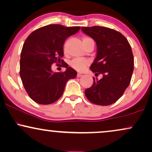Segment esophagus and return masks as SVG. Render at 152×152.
<instances>
[{"label": "esophagus", "mask_w": 152, "mask_h": 152, "mask_svg": "<svg viewBox=\"0 0 152 152\" xmlns=\"http://www.w3.org/2000/svg\"><path fill=\"white\" fill-rule=\"evenodd\" d=\"M82 76V74H80V73H78V74H77V77H78V78L80 77V76Z\"/></svg>", "instance_id": "obj_1"}]
</instances>
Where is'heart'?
Returning a JSON list of instances; mask_svg holds the SVG:
<instances>
[{
  "instance_id": "b5f03b06",
  "label": "heart",
  "mask_w": 152,
  "mask_h": 152,
  "mask_svg": "<svg viewBox=\"0 0 152 152\" xmlns=\"http://www.w3.org/2000/svg\"><path fill=\"white\" fill-rule=\"evenodd\" d=\"M90 39H91V38L90 37L84 36V37L83 38V42L84 43ZM88 64H89V61L83 59H72L70 62L71 67L74 69L75 70L78 71V72H81V71L83 70Z\"/></svg>"
}]
</instances>
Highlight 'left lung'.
I'll list each match as a JSON object with an SVG mask.
<instances>
[{"label":"left lung","mask_w":152,"mask_h":152,"mask_svg":"<svg viewBox=\"0 0 152 152\" xmlns=\"http://www.w3.org/2000/svg\"><path fill=\"white\" fill-rule=\"evenodd\" d=\"M93 38L97 47V56L90 69L100 80L93 77V84L85 90L92 103L107 106L116 102L129 86L134 69V58L127 38L117 31L104 26L81 27Z\"/></svg>","instance_id":"1"}]
</instances>
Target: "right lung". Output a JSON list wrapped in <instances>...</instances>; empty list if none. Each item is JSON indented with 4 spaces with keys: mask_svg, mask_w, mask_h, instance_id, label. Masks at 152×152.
Instances as JSON below:
<instances>
[{
    "mask_svg": "<svg viewBox=\"0 0 152 152\" xmlns=\"http://www.w3.org/2000/svg\"><path fill=\"white\" fill-rule=\"evenodd\" d=\"M80 26L49 24L34 31L25 41L21 52L20 75L28 96L40 104H50L60 98L68 80L77 72L62 59L65 40L80 30ZM62 61L64 72H53L54 63Z\"/></svg>",
    "mask_w": 152,
    "mask_h": 152,
    "instance_id": "1",
    "label": "right lung"
}]
</instances>
